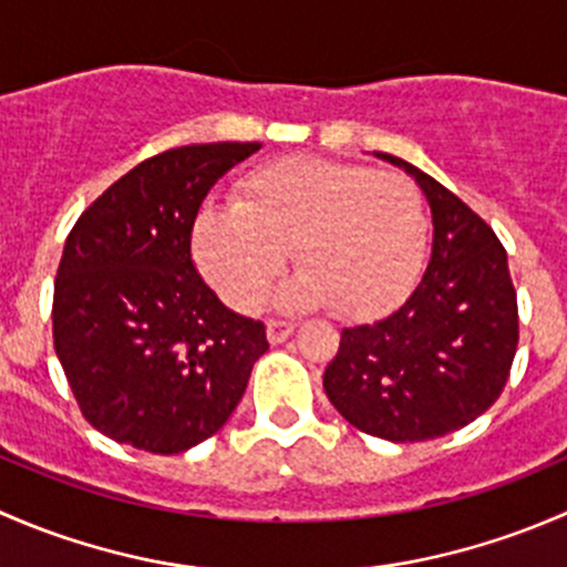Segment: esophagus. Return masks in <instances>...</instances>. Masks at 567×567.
Here are the masks:
<instances>
[{"mask_svg":"<svg viewBox=\"0 0 567 567\" xmlns=\"http://www.w3.org/2000/svg\"><path fill=\"white\" fill-rule=\"evenodd\" d=\"M293 329H296V323H290V320H279V318H271V320H268V326H266L268 340H271L274 346H277V342L288 340V337L293 334Z\"/></svg>","mask_w":567,"mask_h":567,"instance_id":"34e87169","label":"esophagus"}]
</instances>
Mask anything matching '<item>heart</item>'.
<instances>
[{"mask_svg": "<svg viewBox=\"0 0 567 567\" xmlns=\"http://www.w3.org/2000/svg\"><path fill=\"white\" fill-rule=\"evenodd\" d=\"M427 233L425 197L411 177L285 156L244 175L236 203L199 208L192 251L216 293L247 312L266 299L293 247L301 271L285 305H331L340 318L370 320L414 288Z\"/></svg>", "mask_w": 567, "mask_h": 567, "instance_id": "heart-1", "label": "heart"}]
</instances>
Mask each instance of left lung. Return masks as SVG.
<instances>
[{
	"instance_id": "obj_1",
	"label": "left lung",
	"mask_w": 567,
	"mask_h": 567,
	"mask_svg": "<svg viewBox=\"0 0 567 567\" xmlns=\"http://www.w3.org/2000/svg\"><path fill=\"white\" fill-rule=\"evenodd\" d=\"M433 214V251L414 293L384 320L342 329L323 373L331 405L370 436L427 442L496 403L518 346L507 251L488 221L403 158Z\"/></svg>"
}]
</instances>
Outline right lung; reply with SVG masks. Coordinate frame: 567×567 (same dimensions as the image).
<instances>
[{
  "label": "right lung",
  "mask_w": 567,
  "mask_h": 567,
  "mask_svg": "<svg viewBox=\"0 0 567 567\" xmlns=\"http://www.w3.org/2000/svg\"><path fill=\"white\" fill-rule=\"evenodd\" d=\"M257 142L145 158L84 208L54 279V351L84 420L120 444L177 455L214 436L268 351L266 326L227 310L192 260L210 186Z\"/></svg>",
  "instance_id": "1"
}]
</instances>
